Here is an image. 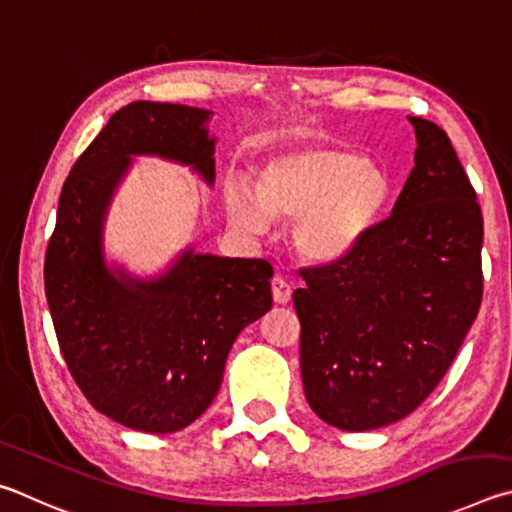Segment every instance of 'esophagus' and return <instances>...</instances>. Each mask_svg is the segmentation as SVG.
<instances>
[{
    "instance_id": "34e87169",
    "label": "esophagus",
    "mask_w": 512,
    "mask_h": 512,
    "mask_svg": "<svg viewBox=\"0 0 512 512\" xmlns=\"http://www.w3.org/2000/svg\"><path fill=\"white\" fill-rule=\"evenodd\" d=\"M272 299H274V303H281V306L290 303V299H292L290 283L283 281L281 276H274L272 279Z\"/></svg>"
}]
</instances>
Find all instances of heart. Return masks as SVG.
I'll use <instances>...</instances> for the list:
<instances>
[{
  "label": "heart",
  "instance_id": "heart-1",
  "mask_svg": "<svg viewBox=\"0 0 512 512\" xmlns=\"http://www.w3.org/2000/svg\"><path fill=\"white\" fill-rule=\"evenodd\" d=\"M391 197V177L371 157L342 146H303L267 159L254 193L233 182L227 215L240 231L261 236L272 220H294L292 242L306 261L335 265L364 245Z\"/></svg>",
  "mask_w": 512,
  "mask_h": 512
}]
</instances>
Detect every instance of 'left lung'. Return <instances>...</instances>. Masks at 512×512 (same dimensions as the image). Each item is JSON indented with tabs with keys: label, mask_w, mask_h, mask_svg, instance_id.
<instances>
[{
	"label": "left lung",
	"mask_w": 512,
	"mask_h": 512,
	"mask_svg": "<svg viewBox=\"0 0 512 512\" xmlns=\"http://www.w3.org/2000/svg\"><path fill=\"white\" fill-rule=\"evenodd\" d=\"M414 168L387 220L342 263L301 270V378L308 405L344 432L409 416L477 319L483 218L436 123L409 116Z\"/></svg>",
	"instance_id": "left-lung-1"
}]
</instances>
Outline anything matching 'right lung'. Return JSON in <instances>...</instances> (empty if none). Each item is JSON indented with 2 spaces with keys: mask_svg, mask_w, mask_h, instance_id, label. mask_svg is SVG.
Returning <instances> with one entry per match:
<instances>
[{
  "mask_svg": "<svg viewBox=\"0 0 512 512\" xmlns=\"http://www.w3.org/2000/svg\"><path fill=\"white\" fill-rule=\"evenodd\" d=\"M211 116L152 101L112 114L62 186L44 258L53 328L80 391L107 418L148 434L179 432L209 409L240 330L272 308L274 270L263 258L186 247L150 279L105 258V218L132 157L175 161L213 186Z\"/></svg>",
  "mask_w": 512,
  "mask_h": 512,
  "instance_id": "right-lung-1",
  "label": "right lung"
}]
</instances>
